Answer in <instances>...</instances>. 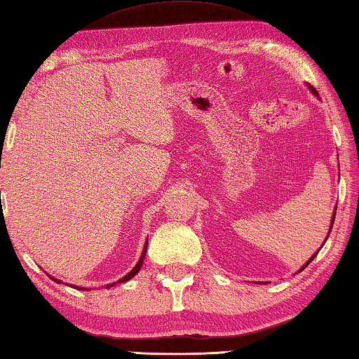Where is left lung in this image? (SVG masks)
<instances>
[{
	"label": "left lung",
	"instance_id": "8db88e82",
	"mask_svg": "<svg viewBox=\"0 0 359 359\" xmlns=\"http://www.w3.org/2000/svg\"><path fill=\"white\" fill-rule=\"evenodd\" d=\"M311 90H313V92L316 93V95H317V92H316V89H314V87H311ZM334 215H336V211H334ZM334 215H333V219H331V226H330V231H331V228H333V223H334ZM328 234H330V233H328ZM323 243H325V242H323ZM316 256H317V253H316V255L313 256V258H311V259H309V261H308V262L305 264V266H303V267H302V270H303V269H306V266H308V264H309L311 261H313V259L316 258Z\"/></svg>",
	"mask_w": 359,
	"mask_h": 359
}]
</instances>
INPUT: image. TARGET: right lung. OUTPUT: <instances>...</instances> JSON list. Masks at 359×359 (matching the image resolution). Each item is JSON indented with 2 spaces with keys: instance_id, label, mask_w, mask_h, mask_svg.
<instances>
[{
  "instance_id": "right-lung-1",
  "label": "right lung",
  "mask_w": 359,
  "mask_h": 359,
  "mask_svg": "<svg viewBox=\"0 0 359 359\" xmlns=\"http://www.w3.org/2000/svg\"><path fill=\"white\" fill-rule=\"evenodd\" d=\"M148 243V242H147ZM147 243H145V248H144V253H142V256H140V259H139V262L136 264V267H134L133 270H131V272L130 273H128V275H125L123 276V278H121V280H118V283H125V281H128V280H131L133 278V276L134 275H136L137 272H139V270H140V267H142V262H144V258H145V253H147ZM54 281H56V283H60L59 280H56V278H53ZM109 286H114V285H109ZM109 286H107V287H109ZM76 289H83V290H86V287H76Z\"/></svg>"
}]
</instances>
